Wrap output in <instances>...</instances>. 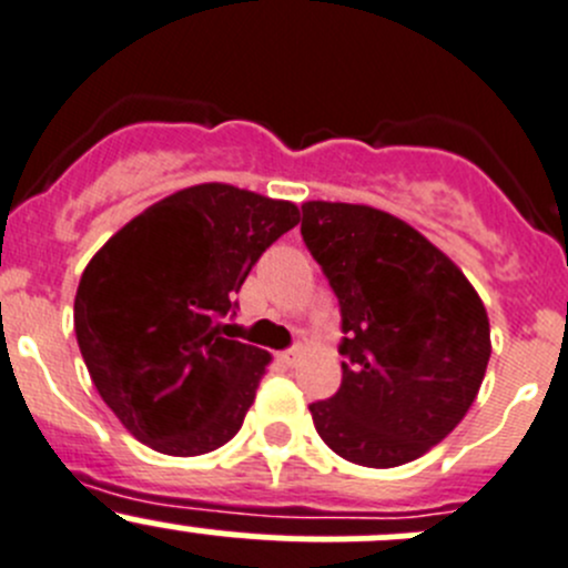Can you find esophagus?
Instances as JSON below:
<instances>
[{
  "label": "esophagus",
  "mask_w": 568,
  "mask_h": 568,
  "mask_svg": "<svg viewBox=\"0 0 568 568\" xmlns=\"http://www.w3.org/2000/svg\"><path fill=\"white\" fill-rule=\"evenodd\" d=\"M300 357H302L300 346L288 348V352H280V363H285V365H296V363H300Z\"/></svg>",
  "instance_id": "1"
}]
</instances>
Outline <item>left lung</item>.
<instances>
[{
    "label": "left lung",
    "mask_w": 568,
    "mask_h": 568,
    "mask_svg": "<svg viewBox=\"0 0 568 568\" xmlns=\"http://www.w3.org/2000/svg\"><path fill=\"white\" fill-rule=\"evenodd\" d=\"M302 239L341 305L343 382L311 404L346 462L398 467L443 443L478 395L489 318L462 268L371 205H302Z\"/></svg>",
    "instance_id": "1"
}]
</instances>
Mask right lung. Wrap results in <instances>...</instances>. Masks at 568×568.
<instances>
[{
	"label": "right lung",
	"mask_w": 568,
	"mask_h": 568,
	"mask_svg": "<svg viewBox=\"0 0 568 568\" xmlns=\"http://www.w3.org/2000/svg\"><path fill=\"white\" fill-rule=\"evenodd\" d=\"M300 222L288 200L200 183L120 227L84 268L73 329L93 385L140 443L200 456L236 437L268 352L225 337L250 268Z\"/></svg>",
	"instance_id": "add662e5"
}]
</instances>
